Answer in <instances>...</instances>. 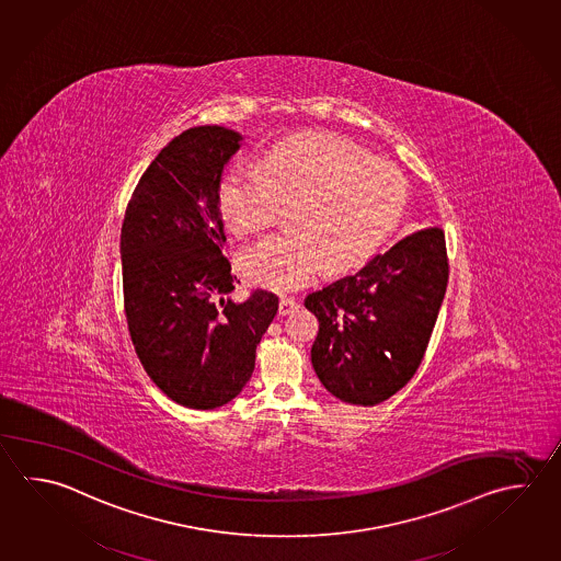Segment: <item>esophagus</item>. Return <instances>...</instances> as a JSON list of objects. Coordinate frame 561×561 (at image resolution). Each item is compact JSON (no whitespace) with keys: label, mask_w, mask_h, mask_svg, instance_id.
I'll list each match as a JSON object with an SVG mask.
<instances>
[{"label":"esophagus","mask_w":561,"mask_h":561,"mask_svg":"<svg viewBox=\"0 0 561 561\" xmlns=\"http://www.w3.org/2000/svg\"><path fill=\"white\" fill-rule=\"evenodd\" d=\"M299 304H297L296 297L282 296L279 299V316H287L291 311H296Z\"/></svg>","instance_id":"34e87169"}]
</instances>
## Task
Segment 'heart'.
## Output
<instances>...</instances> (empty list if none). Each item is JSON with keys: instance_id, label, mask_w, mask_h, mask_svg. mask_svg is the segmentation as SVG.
<instances>
[{"instance_id": "obj_1", "label": "heart", "mask_w": 561, "mask_h": 561, "mask_svg": "<svg viewBox=\"0 0 561 561\" xmlns=\"http://www.w3.org/2000/svg\"><path fill=\"white\" fill-rule=\"evenodd\" d=\"M407 202L401 170L328 135L287 138L265 154L262 174L233 169L218 188L236 236L264 232L287 208V232L240 255L242 274L272 289L304 286L323 265L337 274L365 264L394 232Z\"/></svg>"}]
</instances>
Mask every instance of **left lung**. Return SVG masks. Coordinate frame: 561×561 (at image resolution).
<instances>
[{
  "label": "left lung",
  "mask_w": 561,
  "mask_h": 561,
  "mask_svg": "<svg viewBox=\"0 0 561 561\" xmlns=\"http://www.w3.org/2000/svg\"><path fill=\"white\" fill-rule=\"evenodd\" d=\"M448 284L444 232L409 233L365 267L311 291L318 318L311 363L333 397L373 407L413 379Z\"/></svg>",
  "instance_id": "8db88e82"
}]
</instances>
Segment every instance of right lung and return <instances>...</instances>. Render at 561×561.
Segmentation results:
<instances>
[{"label": "right lung", "mask_w": 561, "mask_h": 561, "mask_svg": "<svg viewBox=\"0 0 561 561\" xmlns=\"http://www.w3.org/2000/svg\"><path fill=\"white\" fill-rule=\"evenodd\" d=\"M242 135L218 125L184 130L138 180L121 230L128 333L148 377L169 399L208 411L242 392L277 297L232 301L236 275L218 188Z\"/></svg>", "instance_id": "obj_1"}]
</instances>
